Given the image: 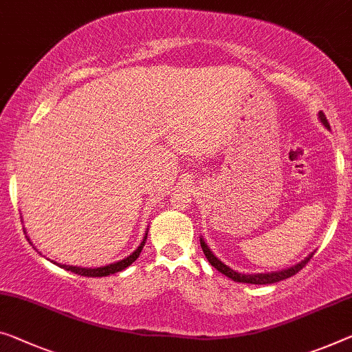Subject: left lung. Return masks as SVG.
<instances>
[{"mask_svg": "<svg viewBox=\"0 0 352 352\" xmlns=\"http://www.w3.org/2000/svg\"><path fill=\"white\" fill-rule=\"evenodd\" d=\"M320 121L326 126L327 129H331V126H329V122L326 120V115H324L322 111H320ZM199 244H201V248L204 252V255H206L208 261L212 264V266L219 270V272H221L223 275H226V277L234 280V282H239V283H253V285H269V283H277V282H282V280L285 278H289L293 277V275H296L299 270L305 266V264L310 261L313 253H310L304 261L297 263L296 266H291L288 269H283V270H278V272H267V274H239L236 272V270H232L230 266H226L225 263H221L220 259L214 255L212 252H210V248L208 247L206 242L203 241V237L199 239Z\"/></svg>", "mask_w": 352, "mask_h": 352, "instance_id": "8db88e82", "label": "left lung"}]
</instances>
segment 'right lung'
<instances>
[{
  "instance_id": "add662e5",
  "label": "right lung",
  "mask_w": 352,
  "mask_h": 352,
  "mask_svg": "<svg viewBox=\"0 0 352 352\" xmlns=\"http://www.w3.org/2000/svg\"><path fill=\"white\" fill-rule=\"evenodd\" d=\"M146 239H148V232H146L144 237H143V242L140 244V247L135 250L132 255H129L127 258L121 259V261L118 263H113V264H108V266H102V267H96V269H89V267H77V266H67V264H59L55 263L56 266L70 270V272L77 274V275H83V277H107V275H111V274H116V272H121L126 267L131 266V264L135 261L140 256V253H142L143 247L146 244ZM30 241V239H28Z\"/></svg>"
}]
</instances>
